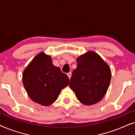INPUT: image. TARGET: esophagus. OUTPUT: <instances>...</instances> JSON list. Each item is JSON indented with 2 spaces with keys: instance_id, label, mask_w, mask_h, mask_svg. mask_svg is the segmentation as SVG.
<instances>
[{
  "instance_id": "obj_1",
  "label": "esophagus",
  "mask_w": 135,
  "mask_h": 135,
  "mask_svg": "<svg viewBox=\"0 0 135 135\" xmlns=\"http://www.w3.org/2000/svg\"><path fill=\"white\" fill-rule=\"evenodd\" d=\"M67 76H69V79H70L71 76V72H69V73H67Z\"/></svg>"
}]
</instances>
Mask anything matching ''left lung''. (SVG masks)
Wrapping results in <instances>:
<instances>
[{"instance_id":"left-lung-1","label":"left lung","mask_w":135,"mask_h":135,"mask_svg":"<svg viewBox=\"0 0 135 135\" xmlns=\"http://www.w3.org/2000/svg\"><path fill=\"white\" fill-rule=\"evenodd\" d=\"M77 67L71 75L70 88L79 101L86 105L99 102L110 84L111 70L98 54L88 51L77 58Z\"/></svg>"}]
</instances>
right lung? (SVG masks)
<instances>
[{
	"label": "right lung",
	"mask_w": 135,
	"mask_h": 135,
	"mask_svg": "<svg viewBox=\"0 0 135 135\" xmlns=\"http://www.w3.org/2000/svg\"><path fill=\"white\" fill-rule=\"evenodd\" d=\"M23 83L31 100L44 106L54 102L62 89L69 84V78L60 68L52 64L49 55L38 54L23 73Z\"/></svg>",
	"instance_id": "add662e5"
}]
</instances>
